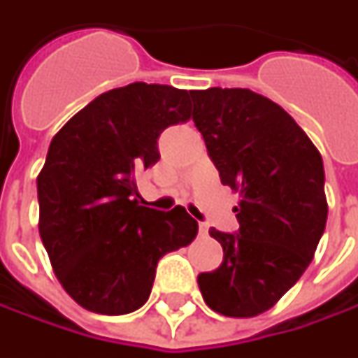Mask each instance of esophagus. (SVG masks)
Listing matches in <instances>:
<instances>
[{
    "label": "esophagus",
    "mask_w": 358,
    "mask_h": 358,
    "mask_svg": "<svg viewBox=\"0 0 358 358\" xmlns=\"http://www.w3.org/2000/svg\"><path fill=\"white\" fill-rule=\"evenodd\" d=\"M207 231H209V225H207V223H199V233H201V235H207Z\"/></svg>",
    "instance_id": "esophagus-1"
}]
</instances>
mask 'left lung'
<instances>
[{"label": "left lung", "mask_w": 358, "mask_h": 358, "mask_svg": "<svg viewBox=\"0 0 358 358\" xmlns=\"http://www.w3.org/2000/svg\"><path fill=\"white\" fill-rule=\"evenodd\" d=\"M193 121L221 183L239 191V229L209 235L223 263L197 277L225 317H257L295 285L327 225L323 157L281 105L251 90L191 91Z\"/></svg>", "instance_id": "left-lung-1"}]
</instances>
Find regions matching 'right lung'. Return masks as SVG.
Masks as SVG:
<instances>
[{
	"label": "right lung",
	"mask_w": 358,
	"mask_h": 358,
	"mask_svg": "<svg viewBox=\"0 0 358 358\" xmlns=\"http://www.w3.org/2000/svg\"><path fill=\"white\" fill-rule=\"evenodd\" d=\"M191 91L135 81L101 93L51 139L37 177L39 235L67 295L99 315H127L151 295L159 259L199 225L181 205H139L135 177L157 139L191 117Z\"/></svg>",
	"instance_id": "right-lung-1"
}]
</instances>
